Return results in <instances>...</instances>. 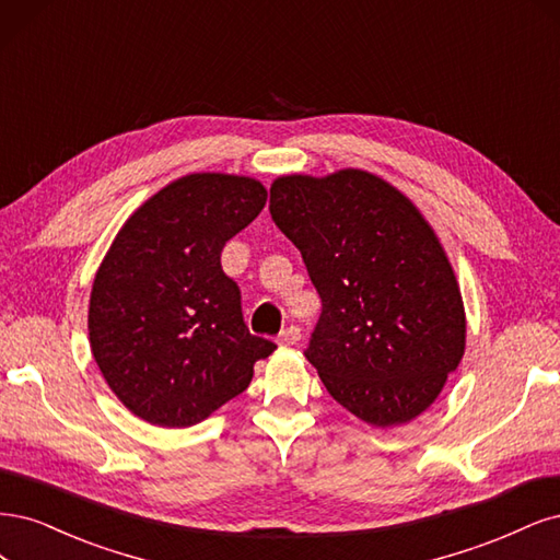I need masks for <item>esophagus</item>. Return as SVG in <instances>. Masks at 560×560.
<instances>
[{"instance_id": "obj_1", "label": "esophagus", "mask_w": 560, "mask_h": 560, "mask_svg": "<svg viewBox=\"0 0 560 560\" xmlns=\"http://www.w3.org/2000/svg\"><path fill=\"white\" fill-rule=\"evenodd\" d=\"M300 337H302V332H300L298 326H288V328H283V330L279 332L277 341H279L281 347H293V345H298Z\"/></svg>"}]
</instances>
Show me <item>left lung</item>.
Segmentation results:
<instances>
[{
	"mask_svg": "<svg viewBox=\"0 0 560 560\" xmlns=\"http://www.w3.org/2000/svg\"><path fill=\"white\" fill-rule=\"evenodd\" d=\"M269 213L320 295L304 355L332 398L370 425L407 423L465 353V310L435 230L363 170L281 176Z\"/></svg>",
	"mask_w": 560,
	"mask_h": 560,
	"instance_id": "1",
	"label": "left lung"
}]
</instances>
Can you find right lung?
I'll return each mask as SVG.
<instances>
[{"label":"right lung","mask_w":560,"mask_h":560,"mask_svg":"<svg viewBox=\"0 0 560 560\" xmlns=\"http://www.w3.org/2000/svg\"><path fill=\"white\" fill-rule=\"evenodd\" d=\"M267 202L256 178L188 174L143 202L116 234L90 293L95 363L135 417L188 428L237 398L256 360L277 349L250 335L221 250Z\"/></svg>","instance_id":"1"}]
</instances>
